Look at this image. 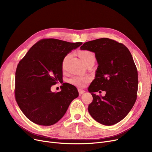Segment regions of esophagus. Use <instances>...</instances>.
Segmentation results:
<instances>
[{"label":"esophagus","mask_w":152,"mask_h":152,"mask_svg":"<svg viewBox=\"0 0 152 152\" xmlns=\"http://www.w3.org/2000/svg\"><path fill=\"white\" fill-rule=\"evenodd\" d=\"M78 92H79V95H81V94H83V93L85 92V91L83 90V89H78Z\"/></svg>","instance_id":"1"}]
</instances>
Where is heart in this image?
<instances>
[{"label":"heart","mask_w":152,"mask_h":152,"mask_svg":"<svg viewBox=\"0 0 152 152\" xmlns=\"http://www.w3.org/2000/svg\"><path fill=\"white\" fill-rule=\"evenodd\" d=\"M71 54L68 53L65 57L63 58L62 61V68L64 69L65 67L67 60L71 57ZM79 55L80 57L83 62L87 65V63L91 62H95V54L89 50H83L79 52ZM89 81V77L84 76H75L69 79V82L77 87H84Z\"/></svg>","instance_id":"obj_1"}]
</instances>
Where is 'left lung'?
Segmentation results:
<instances>
[{"mask_svg":"<svg viewBox=\"0 0 152 152\" xmlns=\"http://www.w3.org/2000/svg\"><path fill=\"white\" fill-rule=\"evenodd\" d=\"M81 50L95 53L99 66L89 86L93 100L88 111L95 121L111 126L129 113L137 97L138 73L132 55L123 44L108 38L85 42ZM106 92L104 97L94 94Z\"/></svg>","mask_w":152,"mask_h":152,"instance_id":"obj_1","label":"left lung"}]
</instances>
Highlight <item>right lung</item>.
Instances as JSON below:
<instances>
[{
  "instance_id": "1",
  "label": "right lung",
  "mask_w": 152,
  "mask_h": 152,
  "mask_svg": "<svg viewBox=\"0 0 152 152\" xmlns=\"http://www.w3.org/2000/svg\"><path fill=\"white\" fill-rule=\"evenodd\" d=\"M82 44L42 39L20 61L15 73V96L22 112L32 122L42 126L55 124L78 97L76 87L68 83H63L58 92H52L50 88L63 83V58Z\"/></svg>"
}]
</instances>
